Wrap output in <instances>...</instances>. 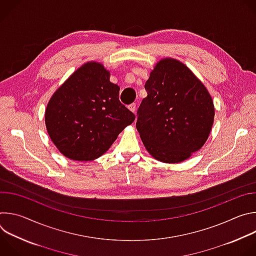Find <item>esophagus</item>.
Segmentation results:
<instances>
[{"mask_svg": "<svg viewBox=\"0 0 256 256\" xmlns=\"http://www.w3.org/2000/svg\"><path fill=\"white\" fill-rule=\"evenodd\" d=\"M128 109L130 110L132 112H136V103H132L130 105H128Z\"/></svg>", "mask_w": 256, "mask_h": 256, "instance_id": "obj_1", "label": "esophagus"}]
</instances>
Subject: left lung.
I'll use <instances>...</instances> for the list:
<instances>
[{
	"label": "left lung",
	"mask_w": 256,
	"mask_h": 256,
	"mask_svg": "<svg viewBox=\"0 0 256 256\" xmlns=\"http://www.w3.org/2000/svg\"><path fill=\"white\" fill-rule=\"evenodd\" d=\"M144 88L148 95L138 107L136 124L144 148L163 163L188 160L212 130L210 94L186 64L172 58L155 64Z\"/></svg>",
	"instance_id": "left-lung-1"
}]
</instances>
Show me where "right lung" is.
<instances>
[{
  "label": "right lung",
  "instance_id": "obj_1",
  "mask_svg": "<svg viewBox=\"0 0 256 256\" xmlns=\"http://www.w3.org/2000/svg\"><path fill=\"white\" fill-rule=\"evenodd\" d=\"M98 62L77 68L50 97L44 114L48 134L58 150L75 161H92L108 151L136 118L120 103V87Z\"/></svg>",
  "mask_w": 256,
  "mask_h": 256
}]
</instances>
